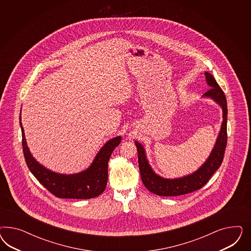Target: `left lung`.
<instances>
[{"label": "left lung", "instance_id": "obj_1", "mask_svg": "<svg viewBox=\"0 0 251 251\" xmlns=\"http://www.w3.org/2000/svg\"><path fill=\"white\" fill-rule=\"evenodd\" d=\"M206 83L210 89L202 98L213 99L222 107L223 122L216 139L215 145L205 162L190 175L176 178H165L157 175L150 166L145 152V147L135 141L138 152V163L142 181L145 188L158 196H179L201 189L209 181L213 173L220 167L224 159L227 142V103L225 93L210 73L205 72Z\"/></svg>", "mask_w": 251, "mask_h": 251}]
</instances>
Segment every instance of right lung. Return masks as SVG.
<instances>
[{
	"label": "right lung",
	"mask_w": 251,
	"mask_h": 251,
	"mask_svg": "<svg viewBox=\"0 0 251 251\" xmlns=\"http://www.w3.org/2000/svg\"><path fill=\"white\" fill-rule=\"evenodd\" d=\"M19 121L25 163L31 173L50 192L61 199L85 200L98 197L105 190L107 183L108 160L115 148L121 144L122 136L108 140L97 153L88 168L79 173L66 175L48 169L33 157L25 141L21 114Z\"/></svg>",
	"instance_id": "1"
}]
</instances>
